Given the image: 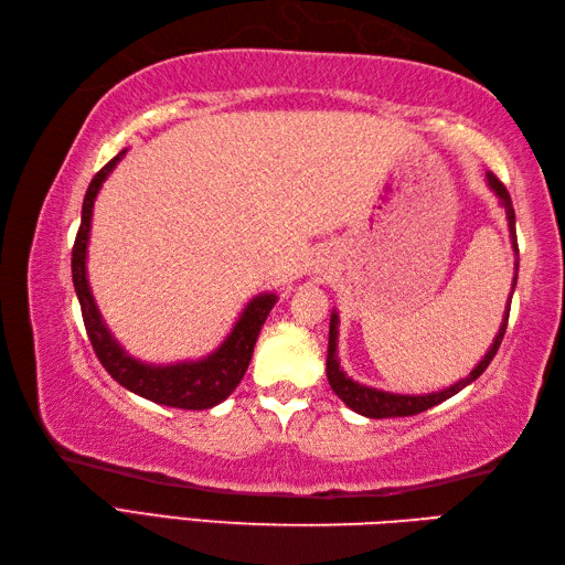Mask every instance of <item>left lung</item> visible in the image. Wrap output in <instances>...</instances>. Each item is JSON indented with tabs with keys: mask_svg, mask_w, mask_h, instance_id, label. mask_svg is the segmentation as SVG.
Listing matches in <instances>:
<instances>
[{
	"mask_svg": "<svg viewBox=\"0 0 565 565\" xmlns=\"http://www.w3.org/2000/svg\"><path fill=\"white\" fill-rule=\"evenodd\" d=\"M488 184L498 194L502 206H505L510 233H512V245H514V252H518V255H520L518 235H514V209H512V199L508 194V189H505V184H502L495 174H490V172H488ZM518 267H520V259H518ZM514 284H518V276H514V281H512V291H514ZM510 303H512V296H510V301H508L505 320H502L500 332L495 334V342L488 350V354L481 359V364H478L466 379H461L459 383H454V386L444 388L439 393H429V395H398V393L376 391V388L362 386V383H354L340 369V362H338V313H332V318H330V342H328V381H330V386L347 405L352 407L354 413L364 415V417L381 419V417H407V415L425 413V411H429V407H435V405L444 403L447 398H451V395H456L461 388H466L468 383H473L488 369V364L493 362V356L498 354V347H500L502 338H505V330H508Z\"/></svg>",
	"mask_w": 565,
	"mask_h": 565,
	"instance_id": "left-lung-1",
	"label": "left lung"
}]
</instances>
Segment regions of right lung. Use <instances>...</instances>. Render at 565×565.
Segmentation results:
<instances>
[{"label": "right lung", "mask_w": 565, "mask_h": 565, "mask_svg": "<svg viewBox=\"0 0 565 565\" xmlns=\"http://www.w3.org/2000/svg\"><path fill=\"white\" fill-rule=\"evenodd\" d=\"M124 154L126 150L118 152L114 160L106 162L102 170L94 174L87 194H84L82 223L75 237V245H72V281H75V291L79 298L84 328H87L89 342L94 347V352H97L102 366L109 371L111 379H116L121 386L152 403L182 407V411H206V407L225 401L227 395L235 391L237 383L243 381L249 366L252 350H255V342L259 338V330L276 303V296L262 294L257 298H252L247 308L243 310V316L235 322L233 332L227 334V340L213 354L201 359V362L150 366L130 359L102 322L97 303H94L89 291L87 267H84L94 199H97L104 179L109 177V172Z\"/></svg>", "instance_id": "add662e5"}]
</instances>
